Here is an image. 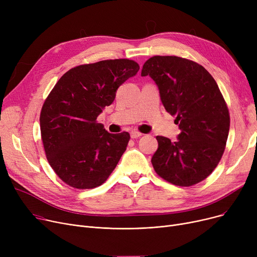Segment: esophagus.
I'll return each mask as SVG.
<instances>
[{
  "label": "esophagus",
  "instance_id": "34e87169",
  "mask_svg": "<svg viewBox=\"0 0 257 257\" xmlns=\"http://www.w3.org/2000/svg\"><path fill=\"white\" fill-rule=\"evenodd\" d=\"M143 136V134L141 133V132H139V131H131V133H130V137H131V139H138V138H141Z\"/></svg>",
  "mask_w": 257,
  "mask_h": 257
}]
</instances>
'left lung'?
I'll list each match as a JSON object with an SVG mask.
<instances>
[{
    "instance_id": "obj_1",
    "label": "left lung",
    "mask_w": 257,
    "mask_h": 257,
    "mask_svg": "<svg viewBox=\"0 0 257 257\" xmlns=\"http://www.w3.org/2000/svg\"><path fill=\"white\" fill-rule=\"evenodd\" d=\"M148 75L181 130L177 142L156 137L153 168L174 185L197 184L217 168L225 151L230 115L223 94L203 66L182 57H151L142 70V76Z\"/></svg>"
}]
</instances>
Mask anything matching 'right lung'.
Masks as SVG:
<instances>
[{
	"label": "right lung",
	"mask_w": 257,
	"mask_h": 257,
	"mask_svg": "<svg viewBox=\"0 0 257 257\" xmlns=\"http://www.w3.org/2000/svg\"><path fill=\"white\" fill-rule=\"evenodd\" d=\"M139 70V63L129 59L81 64L67 71L49 93L40 111V134L51 168L67 185L100 186L116 167L130 134L107 132L97 117Z\"/></svg>",
	"instance_id": "add662e5"
}]
</instances>
